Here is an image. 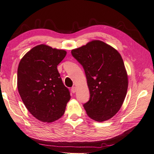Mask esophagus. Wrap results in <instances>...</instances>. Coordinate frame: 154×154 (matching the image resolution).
<instances>
[{"label": "esophagus", "mask_w": 154, "mask_h": 154, "mask_svg": "<svg viewBox=\"0 0 154 154\" xmlns=\"http://www.w3.org/2000/svg\"><path fill=\"white\" fill-rule=\"evenodd\" d=\"M71 90H72V92L73 93H75V92L77 91V88H76V87H75V86H73V87L72 88V89H71Z\"/></svg>", "instance_id": "esophagus-1"}]
</instances>
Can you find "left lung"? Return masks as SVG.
I'll return each instance as SVG.
<instances>
[{"label":"left lung","instance_id":"1","mask_svg":"<svg viewBox=\"0 0 154 154\" xmlns=\"http://www.w3.org/2000/svg\"><path fill=\"white\" fill-rule=\"evenodd\" d=\"M72 54L83 67L87 79L90 96L83 105L86 114L98 122L111 118L120 109L128 87L121 55L100 40L73 49Z\"/></svg>","mask_w":154,"mask_h":154}]
</instances>
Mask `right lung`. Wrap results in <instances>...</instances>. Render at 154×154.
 Segmentation results:
<instances>
[{"mask_svg": "<svg viewBox=\"0 0 154 154\" xmlns=\"http://www.w3.org/2000/svg\"><path fill=\"white\" fill-rule=\"evenodd\" d=\"M64 50L39 45L22 58L17 69V88L23 103L38 120L53 122L61 118L70 100L57 69Z\"/></svg>", "mask_w": 154, "mask_h": 154, "instance_id": "obj_1", "label": "right lung"}]
</instances>
